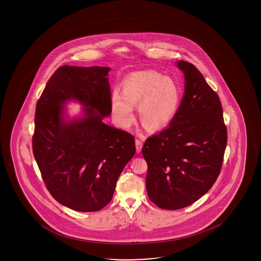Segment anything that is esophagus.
Returning <instances> with one entry per match:
<instances>
[{"mask_svg":"<svg viewBox=\"0 0 261 261\" xmlns=\"http://www.w3.org/2000/svg\"><path fill=\"white\" fill-rule=\"evenodd\" d=\"M136 148H137V152H141L142 147H143V143L139 139H136Z\"/></svg>","mask_w":261,"mask_h":261,"instance_id":"obj_1","label":"esophagus"}]
</instances>
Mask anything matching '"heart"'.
<instances>
[{"label": "heart", "instance_id": "b5f03b06", "mask_svg": "<svg viewBox=\"0 0 261 261\" xmlns=\"http://www.w3.org/2000/svg\"><path fill=\"white\" fill-rule=\"evenodd\" d=\"M123 92L115 90L111 97L112 113L123 127L135 118L134 105H138L143 125L158 129L167 125L177 114L182 91L177 82L155 70L134 72L123 82Z\"/></svg>", "mask_w": 261, "mask_h": 261}]
</instances>
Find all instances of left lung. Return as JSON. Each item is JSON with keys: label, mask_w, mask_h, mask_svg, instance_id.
Masks as SVG:
<instances>
[{"label": "left lung", "mask_w": 261, "mask_h": 261, "mask_svg": "<svg viewBox=\"0 0 261 261\" xmlns=\"http://www.w3.org/2000/svg\"><path fill=\"white\" fill-rule=\"evenodd\" d=\"M177 65L186 80L177 114L142 149L148 197L165 210L189 206L212 188L227 143L219 96L192 63L180 60Z\"/></svg>", "instance_id": "obj_1"}]
</instances>
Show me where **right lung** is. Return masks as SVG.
I'll use <instances>...</instances> for the list:
<instances>
[{
    "instance_id": "1",
    "label": "right lung",
    "mask_w": 261,
    "mask_h": 261,
    "mask_svg": "<svg viewBox=\"0 0 261 261\" xmlns=\"http://www.w3.org/2000/svg\"><path fill=\"white\" fill-rule=\"evenodd\" d=\"M109 67H60L42 91L35 115L33 153L51 196L77 212H96L112 199L120 174L136 152L134 137L105 124L111 113ZM77 100L83 116L65 118Z\"/></svg>"
}]
</instances>
